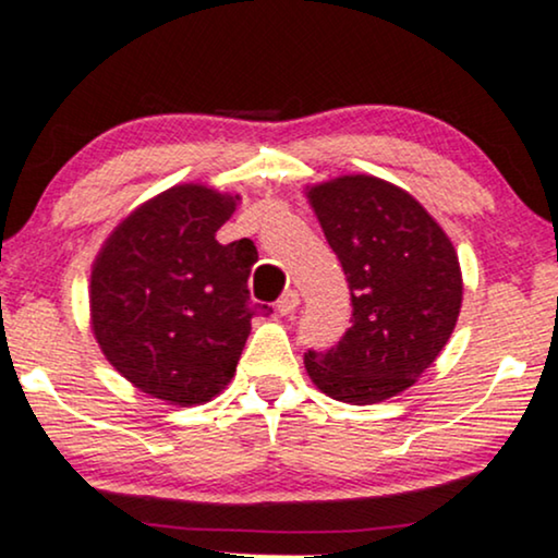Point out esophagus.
Wrapping results in <instances>:
<instances>
[{
  "mask_svg": "<svg viewBox=\"0 0 558 558\" xmlns=\"http://www.w3.org/2000/svg\"><path fill=\"white\" fill-rule=\"evenodd\" d=\"M275 308H278L280 316H288L293 314L295 308H299V291H293V288H288V291L280 295L278 301H275Z\"/></svg>",
  "mask_w": 558,
  "mask_h": 558,
  "instance_id": "1",
  "label": "esophagus"
}]
</instances>
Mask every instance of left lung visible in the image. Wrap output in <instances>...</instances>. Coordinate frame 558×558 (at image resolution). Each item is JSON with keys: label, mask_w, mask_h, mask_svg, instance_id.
<instances>
[{"label": "left lung", "mask_w": 558, "mask_h": 558, "mask_svg": "<svg viewBox=\"0 0 558 558\" xmlns=\"http://www.w3.org/2000/svg\"><path fill=\"white\" fill-rule=\"evenodd\" d=\"M308 201L352 299V327L335 348L306 352L308 376L348 404L397 397L453 335L463 299L453 244L412 195L368 174L316 185Z\"/></svg>", "instance_id": "1"}]
</instances>
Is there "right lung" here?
I'll list each match as a JSON object with an SVG mask.
<instances>
[{
	"label": "right lung",
	"mask_w": 558,
	"mask_h": 558,
	"mask_svg": "<svg viewBox=\"0 0 558 558\" xmlns=\"http://www.w3.org/2000/svg\"><path fill=\"white\" fill-rule=\"evenodd\" d=\"M236 195L178 185L112 231L92 267V329L136 389L193 407L234 378L250 322L252 259L216 231ZM244 242V239H242Z\"/></svg>",
	"instance_id": "add662e5"
}]
</instances>
